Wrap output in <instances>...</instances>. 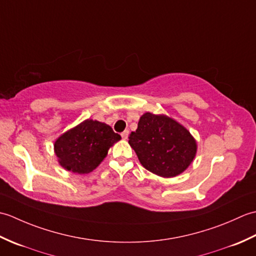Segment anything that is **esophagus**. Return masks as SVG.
<instances>
[{
	"instance_id": "esophagus-1",
	"label": "esophagus",
	"mask_w": 256,
	"mask_h": 256,
	"mask_svg": "<svg viewBox=\"0 0 256 256\" xmlns=\"http://www.w3.org/2000/svg\"><path fill=\"white\" fill-rule=\"evenodd\" d=\"M128 134H130V131H128V130H125V131H124L121 135H122V138H123L124 140H128Z\"/></svg>"
}]
</instances>
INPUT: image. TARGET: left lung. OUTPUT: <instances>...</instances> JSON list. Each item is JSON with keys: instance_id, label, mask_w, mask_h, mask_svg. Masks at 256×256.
I'll return each instance as SVG.
<instances>
[{"instance_id": "8db88e82", "label": "left lung", "mask_w": 256, "mask_h": 256, "mask_svg": "<svg viewBox=\"0 0 256 256\" xmlns=\"http://www.w3.org/2000/svg\"><path fill=\"white\" fill-rule=\"evenodd\" d=\"M128 144L144 168L164 178L180 175L197 153V142L184 125L165 114L150 112L140 118Z\"/></svg>"}]
</instances>
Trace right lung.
<instances>
[{
    "instance_id": "1",
    "label": "right lung",
    "mask_w": 256,
    "mask_h": 256,
    "mask_svg": "<svg viewBox=\"0 0 256 256\" xmlns=\"http://www.w3.org/2000/svg\"><path fill=\"white\" fill-rule=\"evenodd\" d=\"M120 140L121 136L113 132L110 125L88 118L62 134L54 144V150L59 165L66 170L89 174Z\"/></svg>"
}]
</instances>
